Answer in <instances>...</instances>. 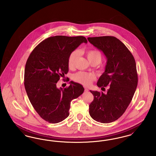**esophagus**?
<instances>
[{
    "mask_svg": "<svg viewBox=\"0 0 156 156\" xmlns=\"http://www.w3.org/2000/svg\"><path fill=\"white\" fill-rule=\"evenodd\" d=\"M84 89H85V91H88V89L87 88L85 87V88H84Z\"/></svg>",
    "mask_w": 156,
    "mask_h": 156,
    "instance_id": "1",
    "label": "esophagus"
}]
</instances>
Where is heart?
<instances>
[{"mask_svg": "<svg viewBox=\"0 0 156 156\" xmlns=\"http://www.w3.org/2000/svg\"><path fill=\"white\" fill-rule=\"evenodd\" d=\"M89 62L92 64L96 62L98 64H99L102 60V54L97 50H90L85 52ZM78 56V50H74L71 52L68 59V66L71 69L74 68L76 59ZM95 76L92 74L80 71L73 75V79L74 81L80 83L85 86H89L94 79Z\"/></svg>", "mask_w": 156, "mask_h": 156, "instance_id": "obj_1", "label": "heart"}]
</instances>
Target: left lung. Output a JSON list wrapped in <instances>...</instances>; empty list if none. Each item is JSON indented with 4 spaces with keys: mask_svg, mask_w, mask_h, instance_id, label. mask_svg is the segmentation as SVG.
Masks as SVG:
<instances>
[{
    "mask_svg": "<svg viewBox=\"0 0 156 156\" xmlns=\"http://www.w3.org/2000/svg\"><path fill=\"white\" fill-rule=\"evenodd\" d=\"M88 40L107 59L105 71L97 85L102 88L109 87L106 94L90 90L94 99L89 105V115L97 122L111 123L124 113L133 97L138 82L135 59L126 45L115 37H88Z\"/></svg>",
    "mask_w": 156,
    "mask_h": 156,
    "instance_id": "1",
    "label": "left lung"
}]
</instances>
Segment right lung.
<instances>
[{
  "instance_id": "right-lung-1",
  "label": "right lung",
  "mask_w": 156,
  "mask_h": 156,
  "mask_svg": "<svg viewBox=\"0 0 156 156\" xmlns=\"http://www.w3.org/2000/svg\"><path fill=\"white\" fill-rule=\"evenodd\" d=\"M82 43H87L83 36L48 37L37 45L27 60L24 83L27 96L40 116L49 123L66 119L71 101L83 92L82 85L73 81L64 89L57 87L60 77L68 73L69 54Z\"/></svg>"
}]
</instances>
